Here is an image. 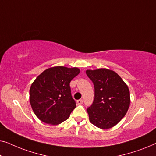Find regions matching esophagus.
Returning <instances> with one entry per match:
<instances>
[{
    "label": "esophagus",
    "instance_id": "34e87169",
    "mask_svg": "<svg viewBox=\"0 0 156 156\" xmlns=\"http://www.w3.org/2000/svg\"><path fill=\"white\" fill-rule=\"evenodd\" d=\"M77 103H78V105L83 104V99H80V100H77Z\"/></svg>",
    "mask_w": 156,
    "mask_h": 156
}]
</instances>
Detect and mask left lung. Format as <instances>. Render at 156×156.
I'll use <instances>...</instances> for the list:
<instances>
[{
	"mask_svg": "<svg viewBox=\"0 0 156 156\" xmlns=\"http://www.w3.org/2000/svg\"><path fill=\"white\" fill-rule=\"evenodd\" d=\"M86 74L95 88L93 102L87 109L90 122L98 128H112L121 121L128 111L130 105L128 86L111 70H87Z\"/></svg>",
	"mask_w": 156,
	"mask_h": 156,
	"instance_id": "1",
	"label": "left lung"
}]
</instances>
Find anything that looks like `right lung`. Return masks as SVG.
<instances>
[{
	"label": "right lung",
	"instance_id": "obj_1",
	"mask_svg": "<svg viewBox=\"0 0 156 156\" xmlns=\"http://www.w3.org/2000/svg\"><path fill=\"white\" fill-rule=\"evenodd\" d=\"M80 73L77 68L56 66L45 70L32 83L30 101L37 117L43 122L59 124L76 108L70 82Z\"/></svg>",
	"mask_w": 156,
	"mask_h": 156
}]
</instances>
